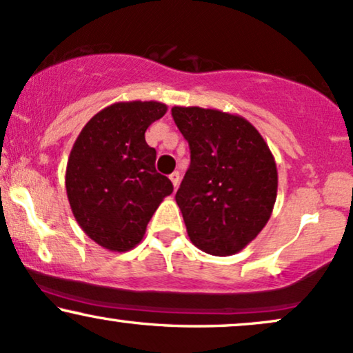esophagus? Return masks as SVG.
Instances as JSON below:
<instances>
[{
	"label": "esophagus",
	"instance_id": "1",
	"mask_svg": "<svg viewBox=\"0 0 353 353\" xmlns=\"http://www.w3.org/2000/svg\"><path fill=\"white\" fill-rule=\"evenodd\" d=\"M169 179H171L174 189L179 188V184H181V174L179 172H172L171 176H169Z\"/></svg>",
	"mask_w": 353,
	"mask_h": 353
}]
</instances>
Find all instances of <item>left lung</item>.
<instances>
[{"label": "left lung", "mask_w": 353, "mask_h": 353, "mask_svg": "<svg viewBox=\"0 0 353 353\" xmlns=\"http://www.w3.org/2000/svg\"><path fill=\"white\" fill-rule=\"evenodd\" d=\"M190 165L176 202L202 252L230 256L256 239L273 214L278 169L263 136L240 114L172 107Z\"/></svg>", "instance_id": "8db88e82"}]
</instances>
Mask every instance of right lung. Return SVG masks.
Wrapping results in <instances>:
<instances>
[{
    "mask_svg": "<svg viewBox=\"0 0 353 353\" xmlns=\"http://www.w3.org/2000/svg\"><path fill=\"white\" fill-rule=\"evenodd\" d=\"M165 112L161 101H118L92 117L72 146L65 169L72 214L88 239L110 252L134 248L172 194V182L154 168L156 150L144 139Z\"/></svg>",
    "mask_w": 353,
    "mask_h": 353,
    "instance_id": "right-lung-1",
    "label": "right lung"
}]
</instances>
